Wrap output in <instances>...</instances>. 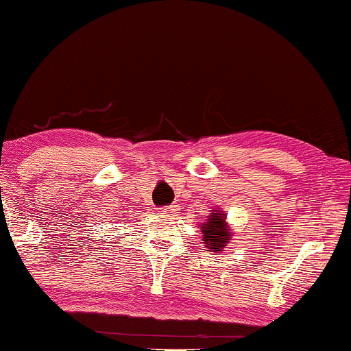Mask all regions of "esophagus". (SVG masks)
Masks as SVG:
<instances>
[{
    "instance_id": "obj_1",
    "label": "esophagus",
    "mask_w": 351,
    "mask_h": 351,
    "mask_svg": "<svg viewBox=\"0 0 351 351\" xmlns=\"http://www.w3.org/2000/svg\"><path fill=\"white\" fill-rule=\"evenodd\" d=\"M177 210H179V206H169V207L162 208L164 214H167V215H174V214H177Z\"/></svg>"
}]
</instances>
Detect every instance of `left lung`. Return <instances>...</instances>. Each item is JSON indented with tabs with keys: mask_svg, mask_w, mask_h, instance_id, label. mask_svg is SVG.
Wrapping results in <instances>:
<instances>
[{
	"mask_svg": "<svg viewBox=\"0 0 351 351\" xmlns=\"http://www.w3.org/2000/svg\"><path fill=\"white\" fill-rule=\"evenodd\" d=\"M200 232H202V240L207 249L214 252L226 249L227 242L230 240V227L227 226L226 214L220 210H214L210 215H207Z\"/></svg>",
	"mask_w": 351,
	"mask_h": 351,
	"instance_id": "obj_1",
	"label": "left lung"
}]
</instances>
